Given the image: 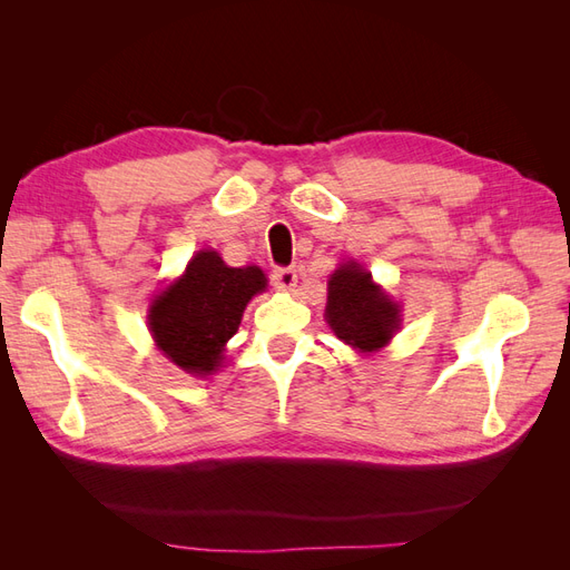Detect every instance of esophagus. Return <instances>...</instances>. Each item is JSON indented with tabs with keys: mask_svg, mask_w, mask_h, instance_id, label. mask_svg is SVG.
<instances>
[{
	"mask_svg": "<svg viewBox=\"0 0 570 570\" xmlns=\"http://www.w3.org/2000/svg\"><path fill=\"white\" fill-rule=\"evenodd\" d=\"M271 278H273V285L278 289H292L297 283V271L292 266H278V268H273Z\"/></svg>",
	"mask_w": 570,
	"mask_h": 570,
	"instance_id": "1",
	"label": "esophagus"
}]
</instances>
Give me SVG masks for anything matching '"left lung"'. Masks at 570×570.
I'll return each instance as SVG.
<instances>
[{
	"mask_svg": "<svg viewBox=\"0 0 570 570\" xmlns=\"http://www.w3.org/2000/svg\"><path fill=\"white\" fill-rule=\"evenodd\" d=\"M325 318L335 335L354 350H381L400 325V306L373 285L371 273L358 264H344L327 281Z\"/></svg>",
	"mask_w": 570,
	"mask_h": 570,
	"instance_id": "8db88e82",
	"label": "left lung"
}]
</instances>
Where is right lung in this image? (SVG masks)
I'll return each instance as SVG.
<instances>
[{
  "instance_id": "right-lung-1",
  "label": "right lung",
  "mask_w": 570,
  "mask_h": 570,
  "mask_svg": "<svg viewBox=\"0 0 570 570\" xmlns=\"http://www.w3.org/2000/svg\"><path fill=\"white\" fill-rule=\"evenodd\" d=\"M266 287L262 268H230L216 252H199L185 275L149 306L159 350L187 373L209 375L237 333L247 302Z\"/></svg>"
}]
</instances>
